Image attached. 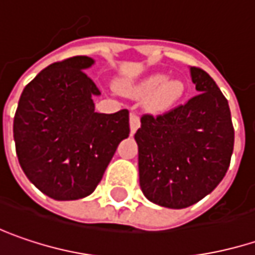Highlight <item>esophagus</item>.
Segmentation results:
<instances>
[{
    "label": "esophagus",
    "mask_w": 255,
    "mask_h": 255,
    "mask_svg": "<svg viewBox=\"0 0 255 255\" xmlns=\"http://www.w3.org/2000/svg\"><path fill=\"white\" fill-rule=\"evenodd\" d=\"M129 127H131L132 134L140 127V115L137 113H131V115H129Z\"/></svg>",
    "instance_id": "34e87169"
}]
</instances>
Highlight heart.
<instances>
[{
	"label": "heart",
	"instance_id": "heart-1",
	"mask_svg": "<svg viewBox=\"0 0 255 255\" xmlns=\"http://www.w3.org/2000/svg\"><path fill=\"white\" fill-rule=\"evenodd\" d=\"M185 86L180 81H166L164 75H153L131 89L137 97H144L150 92V107L154 110H166L183 95Z\"/></svg>",
	"mask_w": 255,
	"mask_h": 255
}]
</instances>
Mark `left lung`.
<instances>
[{
  "label": "left lung",
  "mask_w": 255,
  "mask_h": 255,
  "mask_svg": "<svg viewBox=\"0 0 255 255\" xmlns=\"http://www.w3.org/2000/svg\"><path fill=\"white\" fill-rule=\"evenodd\" d=\"M198 95L160 115L144 114L135 132L140 186L145 198L182 209L224 179L234 151L227 98L201 68L190 69Z\"/></svg>",
  "instance_id": "obj_1"
}]
</instances>
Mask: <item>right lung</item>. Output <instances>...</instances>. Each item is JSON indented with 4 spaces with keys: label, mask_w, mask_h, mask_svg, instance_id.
I'll return each mask as SVG.
<instances>
[{
    "label": "right lung",
    "mask_w": 255,
    "mask_h": 255,
    "mask_svg": "<svg viewBox=\"0 0 255 255\" xmlns=\"http://www.w3.org/2000/svg\"><path fill=\"white\" fill-rule=\"evenodd\" d=\"M94 60L73 56L54 62L25 85L14 115V141L28 180L56 201L91 195L121 140L129 114L95 113L101 91L83 69Z\"/></svg>",
    "instance_id": "right-lung-1"
}]
</instances>
